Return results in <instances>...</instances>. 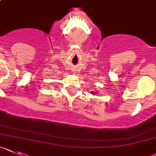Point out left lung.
I'll use <instances>...</instances> for the list:
<instances>
[{
    "label": "left lung",
    "mask_w": 156,
    "mask_h": 156,
    "mask_svg": "<svg viewBox=\"0 0 156 156\" xmlns=\"http://www.w3.org/2000/svg\"><path fill=\"white\" fill-rule=\"evenodd\" d=\"M96 93H97V92H93V91H92L91 94H93V95H96Z\"/></svg>",
    "instance_id": "8db88e82"
}]
</instances>
